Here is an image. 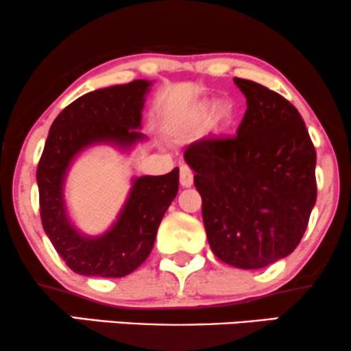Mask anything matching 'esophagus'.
<instances>
[{
    "label": "esophagus",
    "mask_w": 351,
    "mask_h": 351,
    "mask_svg": "<svg viewBox=\"0 0 351 351\" xmlns=\"http://www.w3.org/2000/svg\"><path fill=\"white\" fill-rule=\"evenodd\" d=\"M193 180H194V175L193 171L189 170V167L186 165H181L180 168V183L183 188H189L191 184H193Z\"/></svg>",
    "instance_id": "obj_1"
}]
</instances>
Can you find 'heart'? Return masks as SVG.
<instances>
[{
	"instance_id": "1",
	"label": "heart",
	"mask_w": 351,
	"mask_h": 351,
	"mask_svg": "<svg viewBox=\"0 0 351 351\" xmlns=\"http://www.w3.org/2000/svg\"><path fill=\"white\" fill-rule=\"evenodd\" d=\"M214 108H215L214 101H206V104H202L197 108V113H196L197 118L199 119H206L208 114L212 113V110H214ZM233 118H234V112H233L232 105L220 104L215 108V112H214V124H215L217 128H220V130H225V128H228L230 124L233 123Z\"/></svg>"
}]
</instances>
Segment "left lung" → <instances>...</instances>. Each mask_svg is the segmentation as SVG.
<instances>
[{
	"instance_id": "obj_1",
	"label": "left lung",
	"mask_w": 351,
	"mask_h": 351,
	"mask_svg": "<svg viewBox=\"0 0 351 351\" xmlns=\"http://www.w3.org/2000/svg\"><path fill=\"white\" fill-rule=\"evenodd\" d=\"M247 110L233 137L184 150L202 197L208 245L225 264L263 269L300 245L316 204V150L298 110L277 92L233 79Z\"/></svg>"
}]
</instances>
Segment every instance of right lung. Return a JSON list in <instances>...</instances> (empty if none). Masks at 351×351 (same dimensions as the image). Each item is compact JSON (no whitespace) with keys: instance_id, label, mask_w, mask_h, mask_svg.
I'll return each instance as SVG.
<instances>
[{"instance_id":"add662e5","label":"right lung","mask_w":351,"mask_h":351,"mask_svg":"<svg viewBox=\"0 0 351 351\" xmlns=\"http://www.w3.org/2000/svg\"><path fill=\"white\" fill-rule=\"evenodd\" d=\"M149 81L88 92L58 114L48 132L37 168L40 217L47 237L73 272L87 277H124L147 259L158 225L176 197L180 170L132 178L118 219L104 234L86 237L71 223L64 180L71 163L95 144L130 149L145 139L141 119Z\"/></svg>"}]
</instances>
